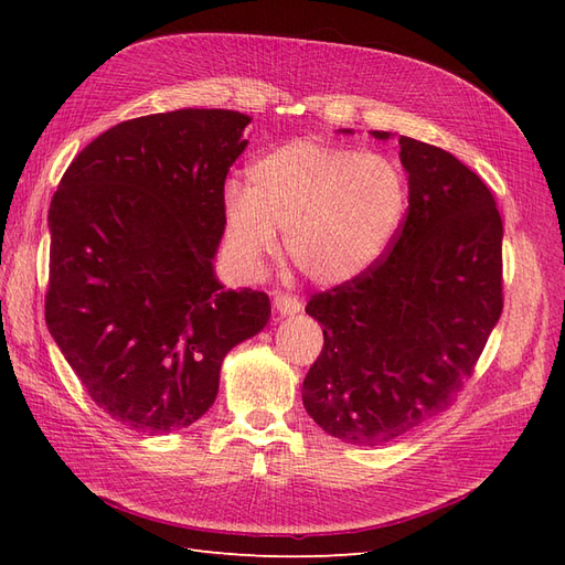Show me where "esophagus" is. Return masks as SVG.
Wrapping results in <instances>:
<instances>
[{
    "label": "esophagus",
    "instance_id": "esophagus-1",
    "mask_svg": "<svg viewBox=\"0 0 565 565\" xmlns=\"http://www.w3.org/2000/svg\"><path fill=\"white\" fill-rule=\"evenodd\" d=\"M273 303H276V311L280 316H295V313H299L303 309V303L297 297L282 295V292H278L276 297H273Z\"/></svg>",
    "mask_w": 565,
    "mask_h": 565
}]
</instances>
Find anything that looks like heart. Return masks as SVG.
Returning <instances> with one entry per match:
<instances>
[{
	"instance_id": "heart-1",
	"label": "heart",
	"mask_w": 565,
	"mask_h": 565,
	"mask_svg": "<svg viewBox=\"0 0 565 565\" xmlns=\"http://www.w3.org/2000/svg\"><path fill=\"white\" fill-rule=\"evenodd\" d=\"M247 179V191L228 188L224 198V241L247 276H259L285 231V256L306 278L349 282L382 259L407 204L396 162L344 146L285 143Z\"/></svg>"
}]
</instances>
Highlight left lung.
I'll return each instance as SVG.
<instances>
[{
  "mask_svg": "<svg viewBox=\"0 0 565 565\" xmlns=\"http://www.w3.org/2000/svg\"><path fill=\"white\" fill-rule=\"evenodd\" d=\"M398 146L409 198L396 243L306 303L324 347L303 407L351 446H384L448 409L502 316V216L490 188L443 148L409 136Z\"/></svg>",
  "mask_w": 565,
  "mask_h": 565,
  "instance_id": "8db88e82",
  "label": "left lung"
}]
</instances>
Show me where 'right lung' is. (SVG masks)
<instances>
[{
    "label": "right lung",
    "mask_w": 565,
    "mask_h": 565,
    "mask_svg": "<svg viewBox=\"0 0 565 565\" xmlns=\"http://www.w3.org/2000/svg\"><path fill=\"white\" fill-rule=\"evenodd\" d=\"M252 117L181 108L127 119L67 167L49 207L46 328L84 391L146 436L212 407L226 353L270 301L214 273L224 183Z\"/></svg>",
    "instance_id": "add662e5"
}]
</instances>
